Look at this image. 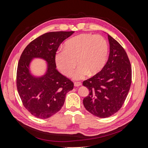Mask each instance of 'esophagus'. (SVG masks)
<instances>
[{
    "instance_id": "34e87169",
    "label": "esophagus",
    "mask_w": 148,
    "mask_h": 148,
    "mask_svg": "<svg viewBox=\"0 0 148 148\" xmlns=\"http://www.w3.org/2000/svg\"><path fill=\"white\" fill-rule=\"evenodd\" d=\"M74 86L75 87H77V86H80L82 85V83L80 82H74Z\"/></svg>"
}]
</instances>
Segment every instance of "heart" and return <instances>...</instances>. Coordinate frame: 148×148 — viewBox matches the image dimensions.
Here are the masks:
<instances>
[{
    "label": "heart",
    "instance_id": "heart-1",
    "mask_svg": "<svg viewBox=\"0 0 148 148\" xmlns=\"http://www.w3.org/2000/svg\"><path fill=\"white\" fill-rule=\"evenodd\" d=\"M109 47L106 38L100 35L83 34L72 37L59 49L54 55V60L59 71L69 75L77 62L79 66L73 73L75 80L94 75L105 66L108 57Z\"/></svg>",
    "mask_w": 148,
    "mask_h": 148
}]
</instances>
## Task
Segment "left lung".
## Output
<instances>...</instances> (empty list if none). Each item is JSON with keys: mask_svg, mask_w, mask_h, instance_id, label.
Listing matches in <instances>:
<instances>
[{"mask_svg": "<svg viewBox=\"0 0 148 148\" xmlns=\"http://www.w3.org/2000/svg\"><path fill=\"white\" fill-rule=\"evenodd\" d=\"M110 54L104 68L83 82L89 90L83 99L85 108L100 118L118 112L127 97L131 84L132 70L127 54L122 45L108 35Z\"/></svg>", "mask_w": 148, "mask_h": 148, "instance_id": "1", "label": "left lung"}]
</instances>
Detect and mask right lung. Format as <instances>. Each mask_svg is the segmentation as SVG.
I'll return each mask as SVG.
<instances>
[{
    "instance_id": "obj_1",
    "label": "right lung",
    "mask_w": 148,
    "mask_h": 148,
    "mask_svg": "<svg viewBox=\"0 0 148 148\" xmlns=\"http://www.w3.org/2000/svg\"><path fill=\"white\" fill-rule=\"evenodd\" d=\"M74 32L45 33L30 42L23 50L17 71V88L22 103L35 117L47 119L63 106L66 93L73 90L74 83L56 69L54 55L60 44ZM34 57L44 59L48 71L42 77L29 73V64Z\"/></svg>"
}]
</instances>
